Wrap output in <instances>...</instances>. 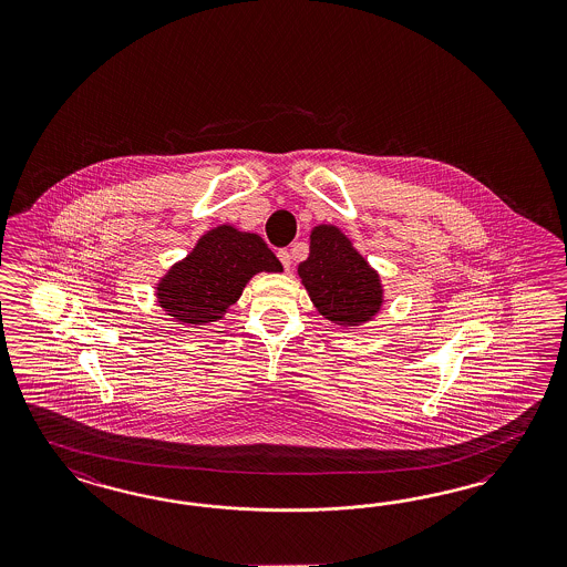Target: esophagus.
<instances>
[{
    "instance_id": "obj_1",
    "label": "esophagus",
    "mask_w": 567,
    "mask_h": 567,
    "mask_svg": "<svg viewBox=\"0 0 567 567\" xmlns=\"http://www.w3.org/2000/svg\"><path fill=\"white\" fill-rule=\"evenodd\" d=\"M277 257H279V260H281V265H284V269H286V271H290V269H291L290 250H279V252H277Z\"/></svg>"
}]
</instances>
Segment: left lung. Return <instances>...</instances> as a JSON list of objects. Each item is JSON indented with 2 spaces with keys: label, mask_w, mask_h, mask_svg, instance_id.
I'll use <instances>...</instances> for the list:
<instances>
[{
  "label": "left lung",
  "mask_w": 567,
  "mask_h": 567,
  "mask_svg": "<svg viewBox=\"0 0 567 567\" xmlns=\"http://www.w3.org/2000/svg\"><path fill=\"white\" fill-rule=\"evenodd\" d=\"M298 276L312 305L331 323L357 327L383 307L381 277L340 227H312L310 255L298 265Z\"/></svg>",
  "instance_id": "left-lung-1"
}]
</instances>
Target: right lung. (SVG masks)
Here are the masks:
<instances>
[{
	"label": "right lung",
	"mask_w": 567,
	"mask_h": 567,
	"mask_svg": "<svg viewBox=\"0 0 567 567\" xmlns=\"http://www.w3.org/2000/svg\"><path fill=\"white\" fill-rule=\"evenodd\" d=\"M262 271L281 274L284 267L260 236L234 226L213 227L159 279L157 302L182 324L215 323Z\"/></svg>",
	"instance_id": "add662e5"
}]
</instances>
